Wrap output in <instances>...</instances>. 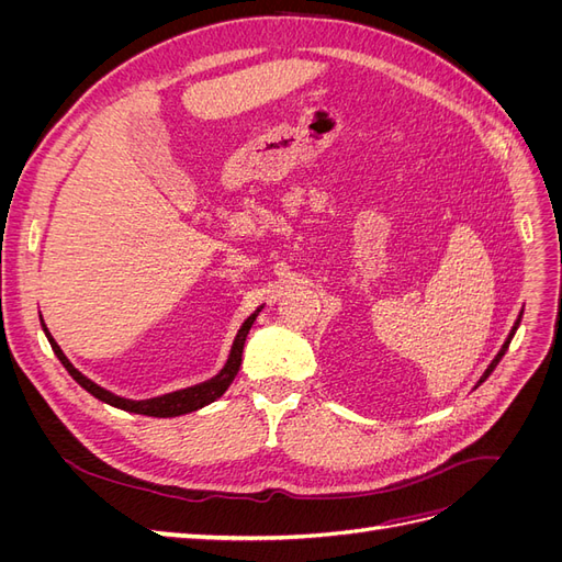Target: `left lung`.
Segmentation results:
<instances>
[{"mask_svg": "<svg viewBox=\"0 0 562 562\" xmlns=\"http://www.w3.org/2000/svg\"><path fill=\"white\" fill-rule=\"evenodd\" d=\"M520 318H522V312L518 314V318H516V323H514V328H512V333H508V337L504 339V345H502V349L497 351V356H495V359H492V363L485 368V372H483V375H481V380H479V384H475V386H481L487 378H490V372L492 370H495L497 368V363L502 361V356L506 353V349H508V345H512V339H514V335H516V330H518V326H520Z\"/></svg>", "mask_w": 562, "mask_h": 562, "instance_id": "8db88e82", "label": "left lung"}]
</instances>
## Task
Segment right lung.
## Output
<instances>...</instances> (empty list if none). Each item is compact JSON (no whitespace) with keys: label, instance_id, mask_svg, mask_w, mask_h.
<instances>
[{"label":"right lung","instance_id":"obj_1","mask_svg":"<svg viewBox=\"0 0 562 562\" xmlns=\"http://www.w3.org/2000/svg\"><path fill=\"white\" fill-rule=\"evenodd\" d=\"M265 307V304H262ZM262 307L255 310L244 323L239 333H236L234 342H232V349H229V356L225 366L220 368L217 375H213L211 380L206 382H199V384H192V386H184V389H176L171 391V394H161V396H151V398H124V396H116L112 394V391H108L105 386L95 384L93 380H89L83 372H79L70 359L63 353V349L58 347V342L54 339V335L48 333L44 318L40 316L42 321V330L48 339L50 349H54V353L58 356V361L65 366V370L70 372L72 380L81 386L87 389L91 396H95L98 401H103L112 407H119V411H126V413H133V415H147V417H180V415H190L194 411H201V407H206L209 403L217 401L220 396L225 394V391L229 389V384L234 382L236 372H239L241 368V356H244V345H246V337L250 333V326L255 323V318H258V314L262 312Z\"/></svg>","mask_w":562,"mask_h":562}]
</instances>
